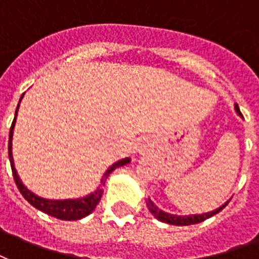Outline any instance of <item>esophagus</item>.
I'll list each match as a JSON object with an SVG mask.
<instances>
[{
    "label": "esophagus",
    "instance_id": "34e87169",
    "mask_svg": "<svg viewBox=\"0 0 259 259\" xmlns=\"http://www.w3.org/2000/svg\"><path fill=\"white\" fill-rule=\"evenodd\" d=\"M141 151H145V149H141Z\"/></svg>",
    "mask_w": 259,
    "mask_h": 259
}]
</instances>
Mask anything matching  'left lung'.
I'll list each match as a JSON object with an SVG mask.
<instances>
[{
    "label": "left lung",
    "mask_w": 259,
    "mask_h": 259,
    "mask_svg": "<svg viewBox=\"0 0 259 259\" xmlns=\"http://www.w3.org/2000/svg\"><path fill=\"white\" fill-rule=\"evenodd\" d=\"M236 108V112H238L240 116V110H239V106L236 105L235 106ZM228 205V202L223 205L219 209H215L213 211H209V213H205V214H195V215H175V214H169V213H165V211L159 210L158 207L150 201V199H147V207H149V210L153 215H154L155 219L159 220V221H162V223H166V224H172V225H191V224H198V223H202V221H205L206 219H210L211 215L217 214L219 211H221L224 209L225 206Z\"/></svg>",
    "instance_id": "obj_1"
}]
</instances>
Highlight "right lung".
Instances as JSON below:
<instances>
[{"mask_svg": "<svg viewBox=\"0 0 259 259\" xmlns=\"http://www.w3.org/2000/svg\"><path fill=\"white\" fill-rule=\"evenodd\" d=\"M17 113V112H16ZM15 120H16V114H15V118L12 121L11 131H9V143H8V150H9V161H11V168H12V175H13V179H15V183H16L19 191L21 192V195L26 198L27 201L30 202L31 205L36 207L38 210L44 211L46 214L53 215V217H57L60 220H80L85 215H89L91 211L94 210L95 206L98 205L101 201V196H102V191L101 190H97L95 192H93L91 195L85 196V198H81V199H68V201H50V199H45V198H39L35 194H32L31 191H28L23 183L20 182V179L17 176L16 169L13 166V159H12V151H11V139H12V131H13V125H15ZM130 162V158H124L117 161L116 164L112 165L110 168L106 170V174L104 175V179H102V186L105 184V180L108 179V176L112 174V170H114L118 166H122Z\"/></svg>", "mask_w": 259, "mask_h": 259, "instance_id": "1", "label": "right lung"}]
</instances>
